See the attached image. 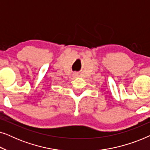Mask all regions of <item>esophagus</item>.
I'll use <instances>...</instances> for the list:
<instances>
[{
    "mask_svg": "<svg viewBox=\"0 0 150 150\" xmlns=\"http://www.w3.org/2000/svg\"><path fill=\"white\" fill-rule=\"evenodd\" d=\"M72 76L74 78H76L78 76V74L77 73H74L73 74H72Z\"/></svg>",
    "mask_w": 150,
    "mask_h": 150,
    "instance_id": "esophagus-1",
    "label": "esophagus"
}]
</instances>
